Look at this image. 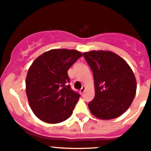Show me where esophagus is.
<instances>
[{
  "mask_svg": "<svg viewBox=\"0 0 151 151\" xmlns=\"http://www.w3.org/2000/svg\"><path fill=\"white\" fill-rule=\"evenodd\" d=\"M85 90H86V88L85 87V86H83V87L82 88H81V90H80V93H81V94H84V92L85 91Z\"/></svg>",
  "mask_w": 151,
  "mask_h": 151,
  "instance_id": "1",
  "label": "esophagus"
}]
</instances>
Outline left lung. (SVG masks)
I'll list each match as a JSON object with an SVG mask.
<instances>
[{
    "instance_id": "obj_1",
    "label": "left lung",
    "mask_w": 151,
    "mask_h": 151,
    "mask_svg": "<svg viewBox=\"0 0 151 151\" xmlns=\"http://www.w3.org/2000/svg\"><path fill=\"white\" fill-rule=\"evenodd\" d=\"M83 55L94 76L95 95L88 104L91 113L104 120L120 116L135 97L133 71L122 57L110 50H91Z\"/></svg>"
}]
</instances>
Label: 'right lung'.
I'll return each mask as SVG.
<instances>
[{"label":"right lung","mask_w":151,"mask_h":151,"mask_svg":"<svg viewBox=\"0 0 151 151\" xmlns=\"http://www.w3.org/2000/svg\"><path fill=\"white\" fill-rule=\"evenodd\" d=\"M82 54L53 49L37 57L29 67L26 91L35 115L47 123H60L71 116L80 95L71 89L67 71Z\"/></svg>","instance_id":"1"}]
</instances>
